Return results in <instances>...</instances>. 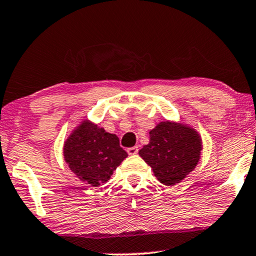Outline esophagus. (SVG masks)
Here are the masks:
<instances>
[{
    "label": "esophagus",
    "mask_w": 256,
    "mask_h": 256,
    "mask_svg": "<svg viewBox=\"0 0 256 256\" xmlns=\"http://www.w3.org/2000/svg\"><path fill=\"white\" fill-rule=\"evenodd\" d=\"M127 152L129 154V155H136V154L138 152V146H132V148H128L127 149Z\"/></svg>",
    "instance_id": "esophagus-1"
}]
</instances>
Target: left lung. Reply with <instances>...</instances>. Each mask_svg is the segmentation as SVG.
Listing matches in <instances>:
<instances>
[{
    "mask_svg": "<svg viewBox=\"0 0 256 256\" xmlns=\"http://www.w3.org/2000/svg\"><path fill=\"white\" fill-rule=\"evenodd\" d=\"M149 143L138 155L152 166L162 184L172 186L197 166L202 142L198 132L190 126L168 120L160 122L149 132Z\"/></svg>",
    "mask_w": 256,
    "mask_h": 256,
    "instance_id": "obj_1",
    "label": "left lung"
}]
</instances>
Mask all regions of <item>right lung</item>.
Listing matches in <instances>:
<instances>
[{"label":"right lung","instance_id":"obj_1","mask_svg":"<svg viewBox=\"0 0 256 256\" xmlns=\"http://www.w3.org/2000/svg\"><path fill=\"white\" fill-rule=\"evenodd\" d=\"M62 152L70 170L93 188L110 180L114 170L128 156L116 135L87 118L73 129L64 142Z\"/></svg>","mask_w":256,"mask_h":256}]
</instances>
